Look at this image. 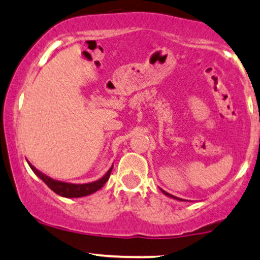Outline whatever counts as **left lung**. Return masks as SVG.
I'll use <instances>...</instances> for the list:
<instances>
[{"mask_svg":"<svg viewBox=\"0 0 260 260\" xmlns=\"http://www.w3.org/2000/svg\"><path fill=\"white\" fill-rule=\"evenodd\" d=\"M161 191L165 193L166 196H168V198H172V199H174V200H178V201H184V200H181V199H179V198H176V196H173V195H171V193H168V192H166L165 190H162L161 189Z\"/></svg>","mask_w":260,"mask_h":260,"instance_id":"left-lung-1","label":"left lung"}]
</instances>
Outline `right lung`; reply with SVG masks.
Returning a JSON list of instances; mask_svg holds the SVG:
<instances>
[{
    "label": "right lung",
    "instance_id": "obj_1",
    "mask_svg": "<svg viewBox=\"0 0 260 260\" xmlns=\"http://www.w3.org/2000/svg\"><path fill=\"white\" fill-rule=\"evenodd\" d=\"M27 164H29L31 170L34 171V173H35L41 180L45 181V184L49 187V189L53 190L55 193H58L59 196H62V198H70V199L88 196V195H90V193L98 191L99 189H102V187L104 186V184L108 181L109 177H110L111 171H112V167H114V165H112L110 170L106 172L104 176H103L98 180L92 181V183L71 184V183H65V181L53 179V178L46 176L45 173H42V172L36 170V168L34 167L30 162H27Z\"/></svg>",
    "mask_w": 260,
    "mask_h": 260
}]
</instances>
